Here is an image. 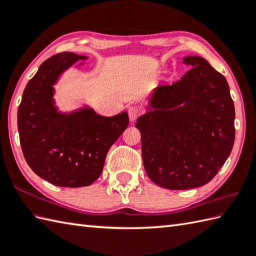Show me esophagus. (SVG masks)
<instances>
[{"label": "esophagus", "instance_id": "esophagus-1", "mask_svg": "<svg viewBox=\"0 0 256 256\" xmlns=\"http://www.w3.org/2000/svg\"><path fill=\"white\" fill-rule=\"evenodd\" d=\"M140 113H142V111H140V108H138V106H131L128 108V118L131 121H135L140 116Z\"/></svg>", "mask_w": 256, "mask_h": 256}]
</instances>
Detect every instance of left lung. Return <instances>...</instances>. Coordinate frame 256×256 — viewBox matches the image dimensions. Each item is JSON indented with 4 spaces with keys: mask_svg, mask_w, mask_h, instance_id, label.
I'll return each instance as SVG.
<instances>
[{
    "mask_svg": "<svg viewBox=\"0 0 256 256\" xmlns=\"http://www.w3.org/2000/svg\"><path fill=\"white\" fill-rule=\"evenodd\" d=\"M182 60L192 68L176 82L157 86L150 100L154 110L135 124L146 174L172 190L208 184L236 138L234 104L224 76L199 56Z\"/></svg>",
    "mask_w": 256,
    "mask_h": 256,
    "instance_id": "8db88e82",
    "label": "left lung"
}]
</instances>
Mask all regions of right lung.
<instances>
[{
	"mask_svg": "<svg viewBox=\"0 0 256 256\" xmlns=\"http://www.w3.org/2000/svg\"><path fill=\"white\" fill-rule=\"evenodd\" d=\"M86 56L60 52L48 58L26 84L18 112L22 150L36 175L59 187L89 186L101 175L112 144L128 125L126 112L106 118L92 108L60 113L54 84Z\"/></svg>",
	"mask_w": 256,
	"mask_h": 256,
	"instance_id": "obj_1",
	"label": "right lung"
}]
</instances>
